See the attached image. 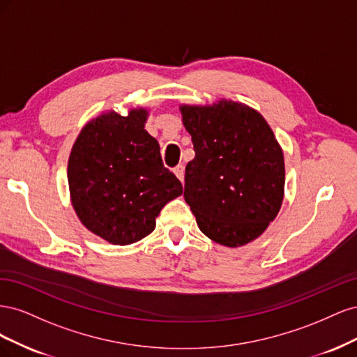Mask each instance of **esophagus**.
<instances>
[{"label": "esophagus", "instance_id": "1", "mask_svg": "<svg viewBox=\"0 0 357 357\" xmlns=\"http://www.w3.org/2000/svg\"><path fill=\"white\" fill-rule=\"evenodd\" d=\"M174 174L177 176V178L183 183L185 181V167L183 165H177L176 168H174Z\"/></svg>", "mask_w": 357, "mask_h": 357}]
</instances>
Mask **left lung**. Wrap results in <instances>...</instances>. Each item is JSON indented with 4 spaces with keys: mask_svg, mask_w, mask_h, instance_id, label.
Wrapping results in <instances>:
<instances>
[{
    "mask_svg": "<svg viewBox=\"0 0 357 357\" xmlns=\"http://www.w3.org/2000/svg\"><path fill=\"white\" fill-rule=\"evenodd\" d=\"M195 158L186 165L185 199L204 235L241 247L262 235L282 208L284 156L271 126L231 100L180 105Z\"/></svg>",
    "mask_w": 357,
    "mask_h": 357,
    "instance_id": "1",
    "label": "left lung"
}]
</instances>
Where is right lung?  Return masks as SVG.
<instances>
[{
    "mask_svg": "<svg viewBox=\"0 0 357 357\" xmlns=\"http://www.w3.org/2000/svg\"><path fill=\"white\" fill-rule=\"evenodd\" d=\"M147 116L143 107L105 112L83 126L70 153L73 208L86 229L114 245L153 232L160 210L183 193L144 129Z\"/></svg>",
    "mask_w": 357,
    "mask_h": 357,
    "instance_id": "add662e5",
    "label": "right lung"
}]
</instances>
